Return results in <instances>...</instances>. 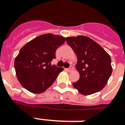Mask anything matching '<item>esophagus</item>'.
I'll list each match as a JSON object with an SVG mask.
<instances>
[{"label":"esophagus","instance_id":"obj_1","mask_svg":"<svg viewBox=\"0 0 125 125\" xmlns=\"http://www.w3.org/2000/svg\"><path fill=\"white\" fill-rule=\"evenodd\" d=\"M73 66H70V67L69 68H68V71H72V70H73Z\"/></svg>","mask_w":125,"mask_h":125}]
</instances>
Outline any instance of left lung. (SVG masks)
Here are the masks:
<instances>
[{
  "label": "left lung",
  "instance_id": "left-lung-1",
  "mask_svg": "<svg viewBox=\"0 0 125 125\" xmlns=\"http://www.w3.org/2000/svg\"><path fill=\"white\" fill-rule=\"evenodd\" d=\"M67 44L77 57L76 68L79 79L73 83L83 95H90L105 87L112 73L109 54L91 38L78 35L66 38Z\"/></svg>",
  "mask_w": 125,
  "mask_h": 125
}]
</instances>
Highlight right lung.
<instances>
[{"label": "right lung", "mask_w": 125, "mask_h": 125, "mask_svg": "<svg viewBox=\"0 0 125 125\" xmlns=\"http://www.w3.org/2000/svg\"><path fill=\"white\" fill-rule=\"evenodd\" d=\"M66 41L60 35L46 33L29 42L14 61L17 78L28 91L40 94L51 86L62 68L51 65L56 50Z\"/></svg>", "instance_id": "right-lung-1"}]
</instances>
